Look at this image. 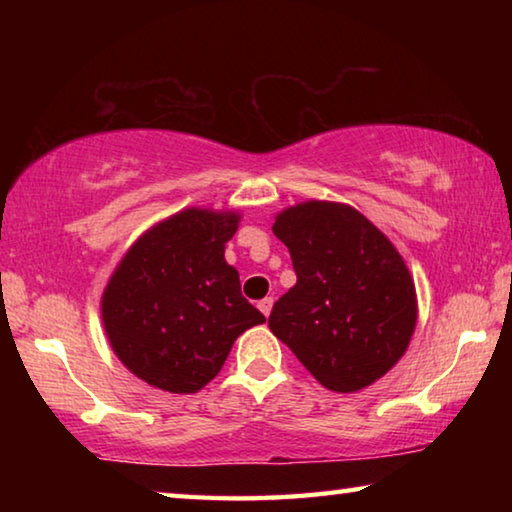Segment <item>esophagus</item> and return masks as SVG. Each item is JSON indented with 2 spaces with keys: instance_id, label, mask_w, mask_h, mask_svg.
I'll list each match as a JSON object with an SVG mask.
<instances>
[{
  "instance_id": "esophagus-1",
  "label": "esophagus",
  "mask_w": 512,
  "mask_h": 512,
  "mask_svg": "<svg viewBox=\"0 0 512 512\" xmlns=\"http://www.w3.org/2000/svg\"><path fill=\"white\" fill-rule=\"evenodd\" d=\"M257 307H259V311H262L264 316H268V314H271V309H273V298H264V300H259V302H257Z\"/></svg>"
}]
</instances>
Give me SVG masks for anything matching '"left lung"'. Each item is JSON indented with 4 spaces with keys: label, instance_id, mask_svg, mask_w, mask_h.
Segmentation results:
<instances>
[{
    "label": "left lung",
    "instance_id": "obj_1",
    "mask_svg": "<svg viewBox=\"0 0 512 512\" xmlns=\"http://www.w3.org/2000/svg\"><path fill=\"white\" fill-rule=\"evenodd\" d=\"M273 232L298 282L273 305L271 332L329 391L354 393L384 377L418 318L395 246L357 210L325 201L277 214Z\"/></svg>",
    "mask_w": 512,
    "mask_h": 512
}]
</instances>
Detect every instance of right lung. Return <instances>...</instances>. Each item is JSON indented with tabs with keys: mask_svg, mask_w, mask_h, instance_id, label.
I'll list each match as a JSON object with an SVG mask.
<instances>
[{
	"mask_svg": "<svg viewBox=\"0 0 512 512\" xmlns=\"http://www.w3.org/2000/svg\"><path fill=\"white\" fill-rule=\"evenodd\" d=\"M237 223L235 212L189 207L137 239L112 273L103 325L119 361L146 384L201 391L237 336L266 320L223 257Z\"/></svg>",
	"mask_w": 512,
	"mask_h": 512,
	"instance_id": "right-lung-1",
	"label": "right lung"
}]
</instances>
